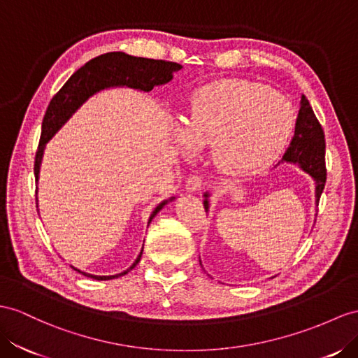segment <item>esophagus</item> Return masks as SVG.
<instances>
[{
  "label": "esophagus",
  "instance_id": "34e87169",
  "mask_svg": "<svg viewBox=\"0 0 358 358\" xmlns=\"http://www.w3.org/2000/svg\"><path fill=\"white\" fill-rule=\"evenodd\" d=\"M204 187V180L198 177V176H192L186 181V189L187 192H192V194H196V192H201Z\"/></svg>",
  "mask_w": 358,
  "mask_h": 358
}]
</instances>
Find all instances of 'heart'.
Here are the masks:
<instances>
[{
  "label": "heart",
  "mask_w": 358,
  "mask_h": 358,
  "mask_svg": "<svg viewBox=\"0 0 358 358\" xmlns=\"http://www.w3.org/2000/svg\"><path fill=\"white\" fill-rule=\"evenodd\" d=\"M296 124L290 99L250 80H221L194 92L187 116L172 125L185 154L212 146L216 168L250 177L269 169L292 139Z\"/></svg>",
  "instance_id": "b5f03b06"
}]
</instances>
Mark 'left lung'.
<instances>
[{"label":"left lung","mask_w":358,"mask_h":358,"mask_svg":"<svg viewBox=\"0 0 358 358\" xmlns=\"http://www.w3.org/2000/svg\"><path fill=\"white\" fill-rule=\"evenodd\" d=\"M299 113L295 124V136L290 142L287 151L284 152L280 163L295 164L307 172L315 182V204L317 207L319 198L322 195L327 180L325 171V136L319 121L315 116L306 95L301 96ZM278 163V164H280ZM277 164V166H278ZM275 166V168H277ZM204 208L210 212V192H204ZM199 264L203 266L199 259Z\"/></svg>","instance_id":"1"}]
</instances>
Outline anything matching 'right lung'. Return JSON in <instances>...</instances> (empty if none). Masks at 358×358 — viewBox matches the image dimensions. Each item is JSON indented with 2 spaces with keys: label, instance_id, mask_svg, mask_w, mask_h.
<instances>
[{
  "label": "right lung",
  "instance_id": "obj_1",
  "mask_svg": "<svg viewBox=\"0 0 358 358\" xmlns=\"http://www.w3.org/2000/svg\"><path fill=\"white\" fill-rule=\"evenodd\" d=\"M182 66L173 62H164V60H154V59H145V57H134L128 56L125 52H107L103 56H98L95 59L89 60L85 66H81L78 71L71 76L59 94L51 99L48 106L47 113H45L43 122H42V136L39 142V150L36 154L34 160V177L36 185L39 182V173L43 160V152L47 148V143L56 136L60 128L65 125L69 119L74 116L80 107L86 104L89 98L99 94V92L107 89H116V87H127L139 92H150L155 86H163L169 83L172 80L173 72L180 71ZM38 189V187H36ZM38 195V190H36ZM177 196H171L168 199H163L160 204L155 206L152 213L150 215L148 225L155 217L160 210L168 203H172ZM38 196H36V207H39ZM143 248L137 259L128 269L115 273V275H94L89 272H83L72 266V269L80 272L85 277L94 278L98 281H107L119 278L122 275L128 273L131 269L136 268V264L141 262Z\"/></svg>",
  "mask_w": 358,
  "mask_h": 358
}]
</instances>
